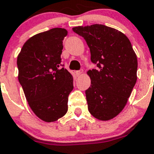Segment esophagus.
I'll return each instance as SVG.
<instances>
[{"mask_svg": "<svg viewBox=\"0 0 154 154\" xmlns=\"http://www.w3.org/2000/svg\"><path fill=\"white\" fill-rule=\"evenodd\" d=\"M76 75L77 76V77H79V76L81 75V73H82V71L81 70H77V71L75 72Z\"/></svg>", "mask_w": 154, "mask_h": 154, "instance_id": "34e87169", "label": "esophagus"}]
</instances>
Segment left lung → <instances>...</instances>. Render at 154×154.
<instances>
[{
  "label": "left lung",
  "mask_w": 154,
  "mask_h": 154,
  "mask_svg": "<svg viewBox=\"0 0 154 154\" xmlns=\"http://www.w3.org/2000/svg\"><path fill=\"white\" fill-rule=\"evenodd\" d=\"M73 31L82 36L97 69L88 71L91 87L85 91L88 111L101 121L122 111L137 80V57L125 35L104 25L78 26Z\"/></svg>",
  "instance_id": "left-lung-1"
}]
</instances>
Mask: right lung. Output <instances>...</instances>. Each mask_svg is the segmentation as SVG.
Masks as SVG:
<instances>
[{
    "mask_svg": "<svg viewBox=\"0 0 154 154\" xmlns=\"http://www.w3.org/2000/svg\"><path fill=\"white\" fill-rule=\"evenodd\" d=\"M66 35L61 28L35 35L25 42L17 59L18 81L29 106L47 122L66 114L68 96L73 89V77L61 64Z\"/></svg>",
    "mask_w": 154,
    "mask_h": 154,
    "instance_id": "1",
    "label": "right lung"
}]
</instances>
